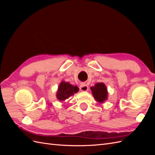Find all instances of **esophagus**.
<instances>
[{
  "label": "esophagus",
  "instance_id": "34e87169",
  "mask_svg": "<svg viewBox=\"0 0 155 155\" xmlns=\"http://www.w3.org/2000/svg\"><path fill=\"white\" fill-rule=\"evenodd\" d=\"M79 88H80L81 91H84V92L87 91L88 90V87L87 84H85V83H81Z\"/></svg>",
  "mask_w": 155,
  "mask_h": 155
}]
</instances>
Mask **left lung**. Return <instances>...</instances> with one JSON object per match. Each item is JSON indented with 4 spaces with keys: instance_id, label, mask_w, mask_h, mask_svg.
Wrapping results in <instances>:
<instances>
[{
    "instance_id": "8db88e82",
    "label": "left lung",
    "mask_w": 155,
    "mask_h": 155,
    "mask_svg": "<svg viewBox=\"0 0 155 155\" xmlns=\"http://www.w3.org/2000/svg\"><path fill=\"white\" fill-rule=\"evenodd\" d=\"M95 99L100 103L104 102L107 98V89L103 83H97L91 88Z\"/></svg>"
}]
</instances>
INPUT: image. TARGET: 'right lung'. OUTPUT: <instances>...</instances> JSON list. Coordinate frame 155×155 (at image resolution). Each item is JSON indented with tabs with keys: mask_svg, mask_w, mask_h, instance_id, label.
Listing matches in <instances>:
<instances>
[{
	"mask_svg": "<svg viewBox=\"0 0 155 155\" xmlns=\"http://www.w3.org/2000/svg\"><path fill=\"white\" fill-rule=\"evenodd\" d=\"M78 91L79 88L77 86L70 85L68 82L62 81L58 88L57 97L59 100L63 101L72 96L74 93L78 92Z\"/></svg>",
	"mask_w": 155,
	"mask_h": 155,
	"instance_id": "obj_1",
	"label": "right lung"
}]
</instances>
